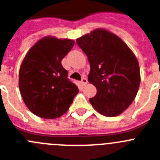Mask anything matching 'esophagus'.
I'll return each instance as SVG.
<instances>
[{
    "mask_svg": "<svg viewBox=\"0 0 160 160\" xmlns=\"http://www.w3.org/2000/svg\"><path fill=\"white\" fill-rule=\"evenodd\" d=\"M87 83H88V80H87V79L84 78V77H83V78H82L81 83H82V84H83V86L86 85V84H87Z\"/></svg>",
    "mask_w": 160,
    "mask_h": 160,
    "instance_id": "esophagus-1",
    "label": "esophagus"
}]
</instances>
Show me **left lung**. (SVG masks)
<instances>
[{"label": "left lung", "mask_w": 160, "mask_h": 160, "mask_svg": "<svg viewBox=\"0 0 160 160\" xmlns=\"http://www.w3.org/2000/svg\"><path fill=\"white\" fill-rule=\"evenodd\" d=\"M90 63L88 81L96 95L89 101L105 116L121 114L133 102L140 83L136 56L121 39L103 28L93 30L77 40Z\"/></svg>", "instance_id": "8db88e82"}]
</instances>
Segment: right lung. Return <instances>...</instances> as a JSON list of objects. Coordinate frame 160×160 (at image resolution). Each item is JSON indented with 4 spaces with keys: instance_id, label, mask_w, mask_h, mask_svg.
<instances>
[{
    "instance_id": "obj_1",
    "label": "right lung",
    "mask_w": 160,
    "mask_h": 160,
    "mask_svg": "<svg viewBox=\"0 0 160 160\" xmlns=\"http://www.w3.org/2000/svg\"><path fill=\"white\" fill-rule=\"evenodd\" d=\"M74 44L70 39L46 37L24 57L20 68L19 88L25 105L36 116L49 119L60 117L79 92L61 64Z\"/></svg>"
}]
</instances>
